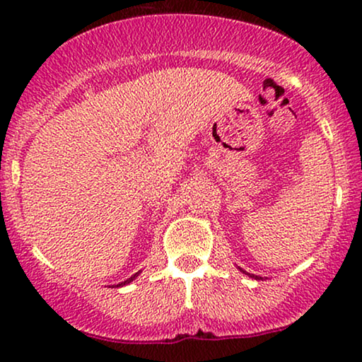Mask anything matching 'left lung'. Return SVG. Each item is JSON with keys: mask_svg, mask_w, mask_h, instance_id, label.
<instances>
[{"mask_svg": "<svg viewBox=\"0 0 362 362\" xmlns=\"http://www.w3.org/2000/svg\"><path fill=\"white\" fill-rule=\"evenodd\" d=\"M242 272H244V270H242ZM252 276H255V279H257V280H260V276H257V275H252Z\"/></svg>", "mask_w": 362, "mask_h": 362, "instance_id": "1", "label": "left lung"}]
</instances>
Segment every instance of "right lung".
<instances>
[{
	"label": "right lung",
	"mask_w": 362,
	"mask_h": 362,
	"mask_svg": "<svg viewBox=\"0 0 362 362\" xmlns=\"http://www.w3.org/2000/svg\"><path fill=\"white\" fill-rule=\"evenodd\" d=\"M135 276H138V274H135V275H133V276H130V279H128V280H125V281H122V284H118L117 286H123V285L130 284V281H133V280H135Z\"/></svg>",
	"instance_id": "obj_1"
}]
</instances>
